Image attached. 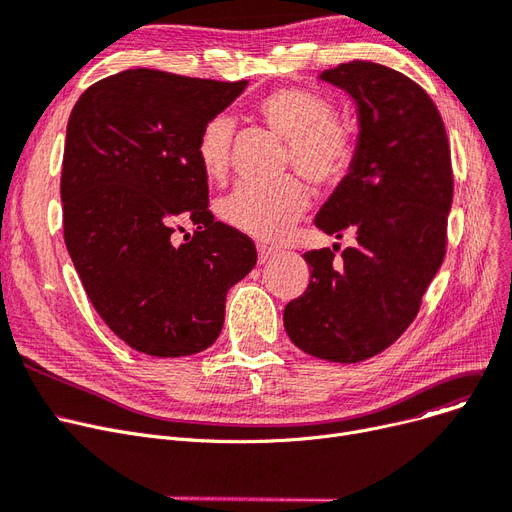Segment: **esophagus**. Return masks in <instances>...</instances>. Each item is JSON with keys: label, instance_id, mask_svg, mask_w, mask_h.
<instances>
[{"label": "esophagus", "instance_id": "34e87169", "mask_svg": "<svg viewBox=\"0 0 512 512\" xmlns=\"http://www.w3.org/2000/svg\"><path fill=\"white\" fill-rule=\"evenodd\" d=\"M257 253H259V261L265 263V261H270L272 257L278 255V249L268 247V244H257Z\"/></svg>", "mask_w": 512, "mask_h": 512}]
</instances>
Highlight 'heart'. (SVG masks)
<instances>
[{"mask_svg": "<svg viewBox=\"0 0 512 512\" xmlns=\"http://www.w3.org/2000/svg\"><path fill=\"white\" fill-rule=\"evenodd\" d=\"M255 117L288 142L286 167H295L320 188L337 186L358 154L353 127L332 115V104L303 87H278L253 106ZM236 125L228 115L209 117L196 138V161L209 180L221 182L230 171ZM309 207V192L297 177L274 184H240L217 207L219 217L257 240L284 238Z\"/></svg>", "mask_w": 512, "mask_h": 512, "instance_id": "obj_1", "label": "heart"}]
</instances>
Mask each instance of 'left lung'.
Segmentation results:
<instances>
[{"label":"left lung","instance_id":"left-lung-1","mask_svg":"<svg viewBox=\"0 0 512 512\" xmlns=\"http://www.w3.org/2000/svg\"><path fill=\"white\" fill-rule=\"evenodd\" d=\"M358 104L351 171L316 226L355 247L307 251L305 293L284 307L291 341L314 358L355 364L404 335L441 268L454 194L450 142L429 94L389 66L353 60L320 75Z\"/></svg>","mask_w":512,"mask_h":512}]
</instances>
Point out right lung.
<instances>
[{"label": "right lung", "instance_id": "1", "mask_svg": "<svg viewBox=\"0 0 512 512\" xmlns=\"http://www.w3.org/2000/svg\"><path fill=\"white\" fill-rule=\"evenodd\" d=\"M244 87L129 69L87 87L69 117L66 249L100 318L140 353L182 358L213 345L228 291L257 263L255 242L209 211L196 161L203 123ZM184 223L195 234L177 243Z\"/></svg>", "mask_w": 512, "mask_h": 512}]
</instances>
